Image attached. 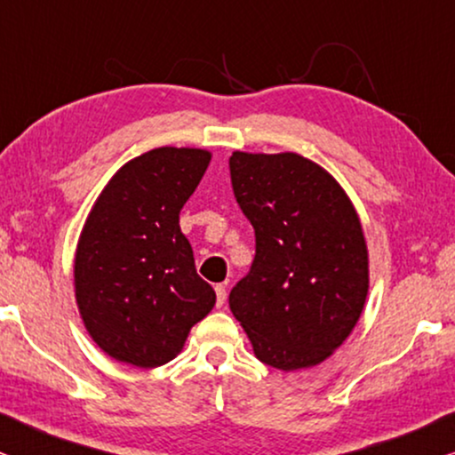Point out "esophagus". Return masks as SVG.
<instances>
[{"label": "esophagus", "mask_w": 455, "mask_h": 455, "mask_svg": "<svg viewBox=\"0 0 455 455\" xmlns=\"http://www.w3.org/2000/svg\"><path fill=\"white\" fill-rule=\"evenodd\" d=\"M216 304L222 306L224 301H227V287L224 284H216Z\"/></svg>", "instance_id": "34e87169"}]
</instances>
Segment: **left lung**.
Returning a JSON list of instances; mask_svg holds the SVG:
<instances>
[{
	"mask_svg": "<svg viewBox=\"0 0 455 455\" xmlns=\"http://www.w3.org/2000/svg\"><path fill=\"white\" fill-rule=\"evenodd\" d=\"M231 185L256 233L251 268L228 306L256 358L278 371L316 366L358 323L368 251L337 180L298 154L228 157Z\"/></svg>",
	"mask_w": 455,
	"mask_h": 455,
	"instance_id": "obj_1",
	"label": "left lung"
}]
</instances>
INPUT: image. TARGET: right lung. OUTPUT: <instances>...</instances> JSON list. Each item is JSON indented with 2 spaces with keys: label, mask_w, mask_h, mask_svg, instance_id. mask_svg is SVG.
Returning <instances> with one entry per match:
<instances>
[{
  "label": "right lung",
  "mask_w": 455,
  "mask_h": 455,
  "mask_svg": "<svg viewBox=\"0 0 455 455\" xmlns=\"http://www.w3.org/2000/svg\"><path fill=\"white\" fill-rule=\"evenodd\" d=\"M208 164L204 149L141 154L114 174L84 222L76 304L89 335L112 358L139 368L166 364L216 304L179 227Z\"/></svg>",
  "instance_id": "right-lung-1"
}]
</instances>
